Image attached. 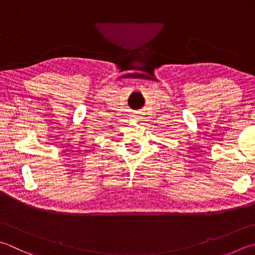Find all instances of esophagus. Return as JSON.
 I'll return each instance as SVG.
<instances>
[{
	"label": "esophagus",
	"mask_w": 255,
	"mask_h": 255,
	"mask_svg": "<svg viewBox=\"0 0 255 255\" xmlns=\"http://www.w3.org/2000/svg\"><path fill=\"white\" fill-rule=\"evenodd\" d=\"M136 114V117H137V119H141V113H135Z\"/></svg>",
	"instance_id": "1"
}]
</instances>
